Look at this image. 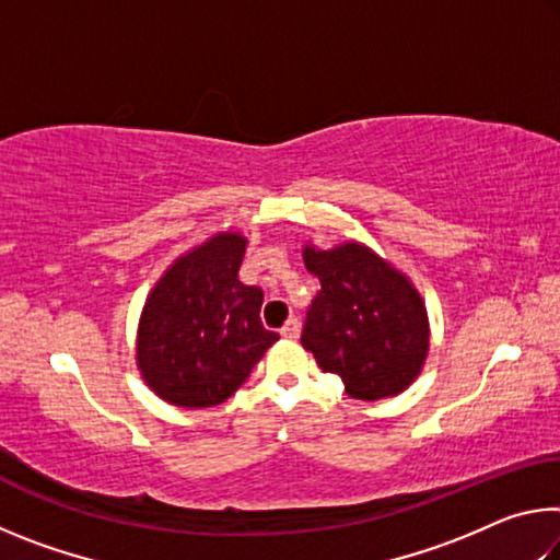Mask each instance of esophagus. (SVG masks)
<instances>
[{"mask_svg":"<svg viewBox=\"0 0 560 560\" xmlns=\"http://www.w3.org/2000/svg\"><path fill=\"white\" fill-rule=\"evenodd\" d=\"M281 336H283V338H296V336H299V318L291 316V318L287 320V324L281 326Z\"/></svg>","mask_w":560,"mask_h":560,"instance_id":"34e87169","label":"esophagus"}]
</instances>
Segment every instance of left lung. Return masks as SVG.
Listing matches in <instances>:
<instances>
[{"label":"left lung","mask_w":560,"mask_h":560,"mask_svg":"<svg viewBox=\"0 0 560 560\" xmlns=\"http://www.w3.org/2000/svg\"><path fill=\"white\" fill-rule=\"evenodd\" d=\"M320 291L306 311L301 346L324 373L343 381L358 400L402 393L430 346L422 299L402 273L363 244L303 252Z\"/></svg>","instance_id":"obj_1"}]
</instances>
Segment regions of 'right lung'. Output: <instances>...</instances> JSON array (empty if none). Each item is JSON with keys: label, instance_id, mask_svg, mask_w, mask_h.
<instances>
[{"label": "right lung", "instance_id": "add662e5", "mask_svg": "<svg viewBox=\"0 0 560 560\" xmlns=\"http://www.w3.org/2000/svg\"><path fill=\"white\" fill-rule=\"evenodd\" d=\"M246 240L220 234L175 261L148 296L138 330L145 383L179 407H212L240 390L279 340L261 324L264 291L240 281Z\"/></svg>", "mask_w": 560, "mask_h": 560}]
</instances>
